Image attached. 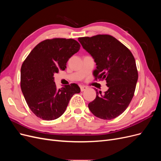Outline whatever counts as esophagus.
Masks as SVG:
<instances>
[{
  "label": "esophagus",
  "instance_id": "esophagus-1",
  "mask_svg": "<svg viewBox=\"0 0 161 161\" xmlns=\"http://www.w3.org/2000/svg\"><path fill=\"white\" fill-rule=\"evenodd\" d=\"M80 91H85V90H86L87 89H88V87L86 86H80Z\"/></svg>",
  "mask_w": 161,
  "mask_h": 161
}]
</instances>
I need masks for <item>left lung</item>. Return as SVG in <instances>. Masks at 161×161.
<instances>
[{"label":"left lung","instance_id":"left-lung-1","mask_svg":"<svg viewBox=\"0 0 161 161\" xmlns=\"http://www.w3.org/2000/svg\"><path fill=\"white\" fill-rule=\"evenodd\" d=\"M96 63L95 79L105 80L108 90L97 91L88 106L91 113L103 119H112L127 109L133 98L138 75L136 61L127 47L109 35L78 38Z\"/></svg>","mask_w":161,"mask_h":161}]
</instances>
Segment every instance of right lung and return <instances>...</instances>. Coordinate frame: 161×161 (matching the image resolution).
<instances>
[{"mask_svg":"<svg viewBox=\"0 0 161 161\" xmlns=\"http://www.w3.org/2000/svg\"><path fill=\"white\" fill-rule=\"evenodd\" d=\"M80 44L73 39L53 38L39 43L23 62L21 88L33 113L43 120L60 117L73 95L79 93L75 83L58 89L53 75L64 70L69 58L79 52Z\"/></svg>","mask_w":161,"mask_h":161,"instance_id":"obj_1","label":"right lung"}]
</instances>
